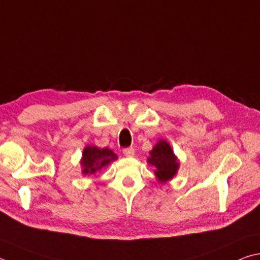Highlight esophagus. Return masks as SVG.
Wrapping results in <instances>:
<instances>
[{
	"label": "esophagus",
	"mask_w": 260,
	"mask_h": 260,
	"mask_svg": "<svg viewBox=\"0 0 260 260\" xmlns=\"http://www.w3.org/2000/svg\"><path fill=\"white\" fill-rule=\"evenodd\" d=\"M122 153H124L125 157H128V158H131V157H134V154H135V150H134L133 148H126V149L122 150Z\"/></svg>",
	"instance_id": "obj_1"
}]
</instances>
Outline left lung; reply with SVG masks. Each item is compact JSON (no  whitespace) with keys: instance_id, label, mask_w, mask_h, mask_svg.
Segmentation results:
<instances>
[{"instance_id":"obj_1","label":"left lung","mask_w":260,"mask_h":260,"mask_svg":"<svg viewBox=\"0 0 260 260\" xmlns=\"http://www.w3.org/2000/svg\"><path fill=\"white\" fill-rule=\"evenodd\" d=\"M149 153L148 162L151 166L155 167L154 175L158 182L165 183L171 181L176 175L179 167L177 157L174 154L172 146L167 141L159 140Z\"/></svg>"}]
</instances>
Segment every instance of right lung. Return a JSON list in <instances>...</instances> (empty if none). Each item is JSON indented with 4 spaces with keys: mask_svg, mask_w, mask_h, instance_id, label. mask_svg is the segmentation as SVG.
Masks as SVG:
<instances>
[{
    "mask_svg": "<svg viewBox=\"0 0 260 260\" xmlns=\"http://www.w3.org/2000/svg\"><path fill=\"white\" fill-rule=\"evenodd\" d=\"M117 159V154L110 149H100L95 145H87L83 150V157L81 165L83 167L82 173L84 175H94L96 172L107 167L111 161Z\"/></svg>",
    "mask_w": 260,
    "mask_h": 260,
    "instance_id": "obj_1",
    "label": "right lung"
}]
</instances>
